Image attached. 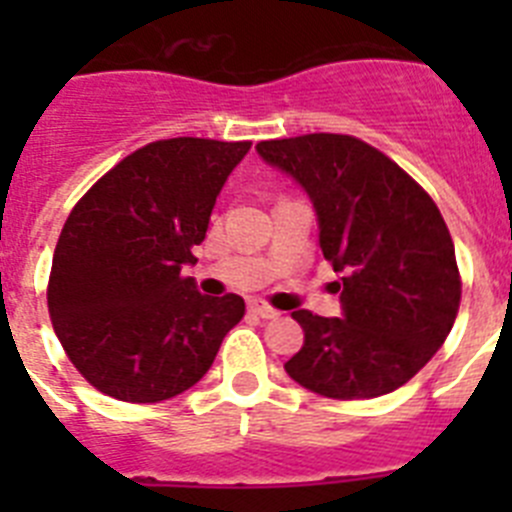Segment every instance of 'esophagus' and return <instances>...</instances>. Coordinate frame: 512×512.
Here are the masks:
<instances>
[{"label": "esophagus", "mask_w": 512, "mask_h": 512, "mask_svg": "<svg viewBox=\"0 0 512 512\" xmlns=\"http://www.w3.org/2000/svg\"><path fill=\"white\" fill-rule=\"evenodd\" d=\"M248 310H251L253 315H259V318H264V320L279 318V310H274V307L266 305V302H259V300H253L251 305H248Z\"/></svg>", "instance_id": "esophagus-1"}]
</instances>
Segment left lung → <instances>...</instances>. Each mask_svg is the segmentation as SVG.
<instances>
[{
    "mask_svg": "<svg viewBox=\"0 0 512 512\" xmlns=\"http://www.w3.org/2000/svg\"><path fill=\"white\" fill-rule=\"evenodd\" d=\"M256 151L310 194L323 259L341 271L343 318L292 312L305 343L287 374L333 400L410 382L443 346L461 302L454 241L431 194L354 135L261 140Z\"/></svg>",
    "mask_w": 512,
    "mask_h": 512,
    "instance_id": "8db88e82",
    "label": "left lung"
}]
</instances>
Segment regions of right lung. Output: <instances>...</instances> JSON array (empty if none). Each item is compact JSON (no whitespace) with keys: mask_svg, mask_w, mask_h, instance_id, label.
Returning a JSON list of instances; mask_svg holds the SVG:
<instances>
[{"mask_svg":"<svg viewBox=\"0 0 512 512\" xmlns=\"http://www.w3.org/2000/svg\"><path fill=\"white\" fill-rule=\"evenodd\" d=\"M251 140H153L92 184L66 217L48 279L63 351L94 390L161 402L200 382L238 295L197 292L182 266L205 241L217 194Z\"/></svg>","mask_w":512,"mask_h":512,"instance_id":"1","label":"right lung"}]
</instances>
